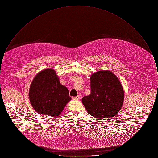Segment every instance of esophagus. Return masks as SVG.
I'll return each mask as SVG.
<instances>
[{"instance_id":"esophagus-1","label":"esophagus","mask_w":158,"mask_h":158,"mask_svg":"<svg viewBox=\"0 0 158 158\" xmlns=\"http://www.w3.org/2000/svg\"><path fill=\"white\" fill-rule=\"evenodd\" d=\"M79 96L78 95H77V96H76V97H72V99L73 100H78L79 99Z\"/></svg>"}]
</instances>
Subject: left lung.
<instances>
[{"label":"left lung","instance_id":"1","mask_svg":"<svg viewBox=\"0 0 158 158\" xmlns=\"http://www.w3.org/2000/svg\"><path fill=\"white\" fill-rule=\"evenodd\" d=\"M90 95L82 98L86 111L97 118H113L122 108L124 90L117 77L110 70H99L90 75Z\"/></svg>","mask_w":158,"mask_h":158}]
</instances>
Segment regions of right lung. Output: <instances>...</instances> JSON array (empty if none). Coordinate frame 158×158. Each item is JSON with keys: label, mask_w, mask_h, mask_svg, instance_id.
Here are the masks:
<instances>
[{"label": "right lung", "mask_w": 158, "mask_h": 158, "mask_svg": "<svg viewBox=\"0 0 158 158\" xmlns=\"http://www.w3.org/2000/svg\"><path fill=\"white\" fill-rule=\"evenodd\" d=\"M29 99L35 111L46 117H58L71 97L68 88L60 82L56 72L45 69L36 74L29 89Z\"/></svg>", "instance_id": "right-lung-1"}]
</instances>
